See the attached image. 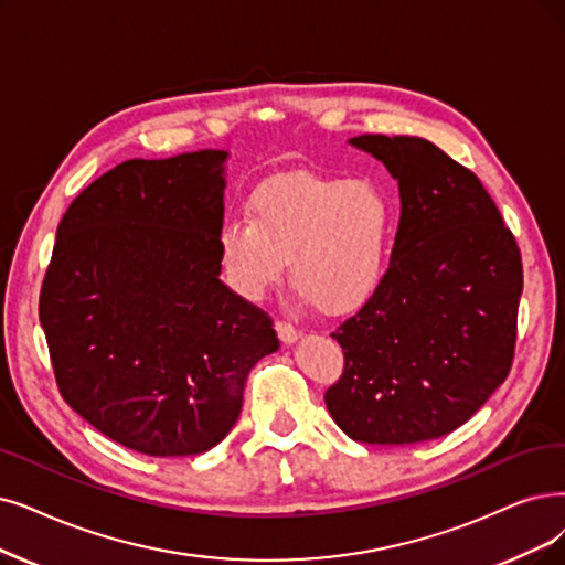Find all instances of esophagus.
Here are the masks:
<instances>
[{"mask_svg": "<svg viewBox=\"0 0 565 565\" xmlns=\"http://www.w3.org/2000/svg\"><path fill=\"white\" fill-rule=\"evenodd\" d=\"M276 331H278V335H280V341H282V343H295L297 338L301 335V329H299L297 324L285 322V320H278V322H276Z\"/></svg>", "mask_w": 565, "mask_h": 565, "instance_id": "34e87169", "label": "esophagus"}]
</instances>
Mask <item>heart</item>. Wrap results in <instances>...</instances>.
I'll use <instances>...</instances> for the list:
<instances>
[{
	"mask_svg": "<svg viewBox=\"0 0 565 565\" xmlns=\"http://www.w3.org/2000/svg\"><path fill=\"white\" fill-rule=\"evenodd\" d=\"M394 211L371 180L285 173L253 196V220L230 217L220 255L232 285L262 299L282 280L324 312L364 306L382 282Z\"/></svg>",
	"mask_w": 565,
	"mask_h": 565,
	"instance_id": "obj_1",
	"label": "heart"
}]
</instances>
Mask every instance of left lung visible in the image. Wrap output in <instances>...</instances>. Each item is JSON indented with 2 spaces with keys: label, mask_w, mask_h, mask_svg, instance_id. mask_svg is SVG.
Returning a JSON list of instances; mask_svg holds the SVG:
<instances>
[{
  "label": "left lung",
  "mask_w": 565,
  "mask_h": 565,
  "mask_svg": "<svg viewBox=\"0 0 565 565\" xmlns=\"http://www.w3.org/2000/svg\"><path fill=\"white\" fill-rule=\"evenodd\" d=\"M350 143L398 180L401 222L377 291L331 333L345 364L324 403L359 443L443 438L510 373L522 253L480 178L431 141Z\"/></svg>",
  "instance_id": "8db88e82"
}]
</instances>
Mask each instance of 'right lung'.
Listing matches in <instances>:
<instances>
[{
  "label": "right lung",
  "mask_w": 565,
  "mask_h": 565,
  "mask_svg": "<svg viewBox=\"0 0 565 565\" xmlns=\"http://www.w3.org/2000/svg\"><path fill=\"white\" fill-rule=\"evenodd\" d=\"M227 152L127 160L66 209L39 297L57 390L106 438L192 457L241 415L280 348L268 312L220 280Z\"/></svg>",
  "instance_id": "obj_1"
}]
</instances>
